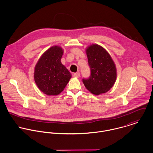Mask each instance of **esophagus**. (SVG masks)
<instances>
[{
	"label": "esophagus",
	"mask_w": 153,
	"mask_h": 153,
	"mask_svg": "<svg viewBox=\"0 0 153 153\" xmlns=\"http://www.w3.org/2000/svg\"><path fill=\"white\" fill-rule=\"evenodd\" d=\"M80 73H74L73 74V76L74 77H76V78H78V77H80Z\"/></svg>",
	"instance_id": "1"
}]
</instances>
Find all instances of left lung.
<instances>
[{"mask_svg":"<svg viewBox=\"0 0 153 153\" xmlns=\"http://www.w3.org/2000/svg\"><path fill=\"white\" fill-rule=\"evenodd\" d=\"M91 74L83 79L86 88L93 94L99 95L108 92L117 79V68L110 54L102 46L92 44L86 49Z\"/></svg>","mask_w":153,"mask_h":153,"instance_id":"left-lung-1","label":"left lung"}]
</instances>
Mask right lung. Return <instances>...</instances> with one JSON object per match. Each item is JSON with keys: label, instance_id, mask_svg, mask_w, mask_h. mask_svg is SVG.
I'll return each instance as SVG.
<instances>
[{"label": "right lung", "instance_id": "obj_1", "mask_svg": "<svg viewBox=\"0 0 153 153\" xmlns=\"http://www.w3.org/2000/svg\"><path fill=\"white\" fill-rule=\"evenodd\" d=\"M63 50L53 46L41 56L34 68V80L39 89L48 96H56L63 91L71 74L61 63Z\"/></svg>", "mask_w": 153, "mask_h": 153}]
</instances>
